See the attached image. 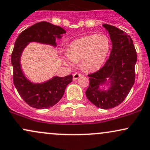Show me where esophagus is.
<instances>
[{
  "label": "esophagus",
  "mask_w": 150,
  "mask_h": 150,
  "mask_svg": "<svg viewBox=\"0 0 150 150\" xmlns=\"http://www.w3.org/2000/svg\"><path fill=\"white\" fill-rule=\"evenodd\" d=\"M73 80H77V79H78L79 77H80L81 76H82V74H80V73H75L73 74Z\"/></svg>",
  "instance_id": "34e87169"
}]
</instances>
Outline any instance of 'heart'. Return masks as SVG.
<instances>
[{"label": "heart", "instance_id": "obj_1", "mask_svg": "<svg viewBox=\"0 0 150 150\" xmlns=\"http://www.w3.org/2000/svg\"><path fill=\"white\" fill-rule=\"evenodd\" d=\"M111 47L109 38L104 34H93L75 40L70 44L64 60L73 66L81 60L83 69L92 71L98 69L105 61Z\"/></svg>", "mask_w": 150, "mask_h": 150}]
</instances>
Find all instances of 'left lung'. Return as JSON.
I'll return each instance as SVG.
<instances>
[{
	"label": "left lung",
	"instance_id": "8db88e82",
	"mask_svg": "<svg viewBox=\"0 0 150 150\" xmlns=\"http://www.w3.org/2000/svg\"><path fill=\"white\" fill-rule=\"evenodd\" d=\"M103 26L109 33L112 47L103 67L89 75L86 96L97 108L108 110L119 105L131 91L137 54L129 35L112 25L104 23Z\"/></svg>",
	"mask_w": 150,
	"mask_h": 150
}]
</instances>
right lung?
<instances>
[{"instance_id":"add662e5","label":"right lung","mask_w":150,"mask_h":150,"mask_svg":"<svg viewBox=\"0 0 150 150\" xmlns=\"http://www.w3.org/2000/svg\"><path fill=\"white\" fill-rule=\"evenodd\" d=\"M66 33V30L60 26L41 21L21 32L16 40L11 57L14 84L23 100L32 108L47 109L57 104L64 96L66 86L73 81V76H54L42 82H32L25 75L21 67L23 50L30 42L56 48V40L62 38Z\"/></svg>"}]
</instances>
